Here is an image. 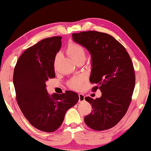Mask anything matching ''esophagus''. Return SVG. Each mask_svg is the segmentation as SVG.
I'll return each instance as SVG.
<instances>
[{
	"instance_id": "esophagus-1",
	"label": "esophagus",
	"mask_w": 151,
	"mask_h": 151,
	"mask_svg": "<svg viewBox=\"0 0 151 151\" xmlns=\"http://www.w3.org/2000/svg\"><path fill=\"white\" fill-rule=\"evenodd\" d=\"M79 102H82L85 100V96L83 94H79Z\"/></svg>"
}]
</instances>
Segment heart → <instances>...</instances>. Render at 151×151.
Wrapping results in <instances>:
<instances>
[{
	"label": "heart",
	"instance_id": "obj_1",
	"mask_svg": "<svg viewBox=\"0 0 151 151\" xmlns=\"http://www.w3.org/2000/svg\"><path fill=\"white\" fill-rule=\"evenodd\" d=\"M66 52L69 57L73 60L76 63L79 61H84L86 59V52L84 47L79 43L75 41H70L67 45ZM59 54H57L54 58V66L56 68L58 58H59ZM82 78L80 77L74 78L68 82V86L73 90H79L82 86Z\"/></svg>",
	"mask_w": 151,
	"mask_h": 151
}]
</instances>
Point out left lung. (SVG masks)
Returning <instances> with one entry per match:
<instances>
[{"label": "left lung", "mask_w": 151, "mask_h": 151, "mask_svg": "<svg viewBox=\"0 0 151 151\" xmlns=\"http://www.w3.org/2000/svg\"><path fill=\"white\" fill-rule=\"evenodd\" d=\"M73 40L88 50L92 57L90 82L101 97H85L92 112L84 117L87 126L95 131L113 127L127 112L134 93L135 76L128 52L110 35L95 30L73 33Z\"/></svg>", "instance_id": "8db88e82"}]
</instances>
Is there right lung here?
<instances>
[{
	"label": "right lung",
	"mask_w": 151,
	"mask_h": 151,
	"mask_svg": "<svg viewBox=\"0 0 151 151\" xmlns=\"http://www.w3.org/2000/svg\"><path fill=\"white\" fill-rule=\"evenodd\" d=\"M61 39H44L26 50L17 61L13 78L24 116L37 129L48 133L60 127L67 110L79 100L78 94L70 91L50 96L46 90V81L55 78L54 62Z\"/></svg>",
	"instance_id": "right-lung-1"
}]
</instances>
